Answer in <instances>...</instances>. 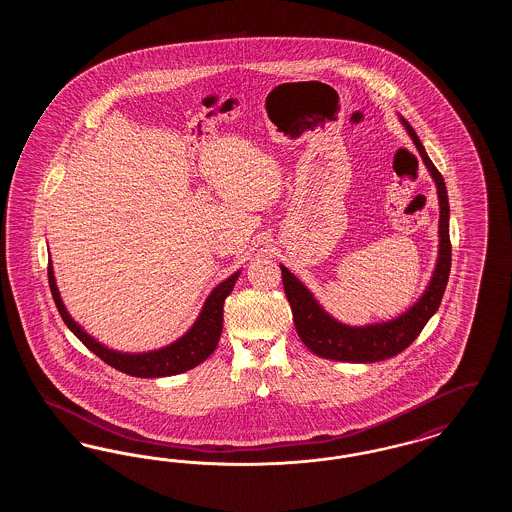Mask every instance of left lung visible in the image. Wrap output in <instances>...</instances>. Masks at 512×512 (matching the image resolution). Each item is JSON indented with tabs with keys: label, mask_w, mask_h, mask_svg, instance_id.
Returning <instances> with one entry per match:
<instances>
[{
	"label": "left lung",
	"mask_w": 512,
	"mask_h": 512,
	"mask_svg": "<svg viewBox=\"0 0 512 512\" xmlns=\"http://www.w3.org/2000/svg\"><path fill=\"white\" fill-rule=\"evenodd\" d=\"M409 136L413 138L426 169L432 174L439 199V249L438 263L432 272L430 284L418 297L409 311L388 322H376L366 326H349L340 320L330 317L315 299V295L307 290V286L295 278L284 265L282 282L284 292L292 307L293 324L301 341L318 357L343 361V363H376L395 357L403 349H407L416 336L422 332L426 322L434 317L439 309L441 297L449 280L451 270V242H449V199L443 176L439 174L434 163L430 161L424 146L420 144L413 126L401 119Z\"/></svg>",
	"instance_id": "1"
}]
</instances>
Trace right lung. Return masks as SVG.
<instances>
[{
  "mask_svg": "<svg viewBox=\"0 0 512 512\" xmlns=\"http://www.w3.org/2000/svg\"><path fill=\"white\" fill-rule=\"evenodd\" d=\"M240 276V270L234 272L230 278L220 282L219 286L207 297L199 317L194 322V326L171 345L147 351V353H122L105 347L103 343L94 340L90 334L82 330L78 322L69 315L67 307L63 305V299L57 290L55 276H53V267L51 259L48 265L49 288L53 301L57 305V311L63 318V322L69 326L78 340L82 341L92 353H96L103 363H107L117 370H121L128 376L136 378H163V376H174L186 370H192L194 366L201 365L217 347L219 343L220 332H222V307L224 299L234 290V284Z\"/></svg>",
  "mask_w": 512,
  "mask_h": 512,
  "instance_id": "add662e5",
  "label": "right lung"
}]
</instances>
